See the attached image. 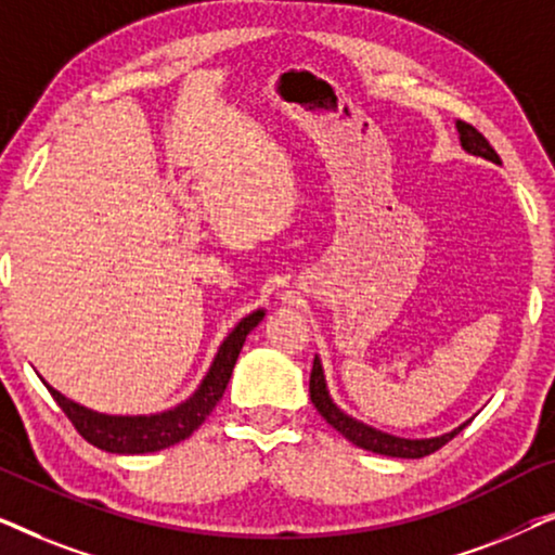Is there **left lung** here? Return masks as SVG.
<instances>
[{
    "mask_svg": "<svg viewBox=\"0 0 555 555\" xmlns=\"http://www.w3.org/2000/svg\"><path fill=\"white\" fill-rule=\"evenodd\" d=\"M457 133H460L462 149H465L467 154L488 158V162H492V164H500V156L495 154V149L490 146L488 139H485L477 128L457 120ZM310 401H313L318 414H321L333 429H338L340 435L348 439V442L361 447V450L384 454V457H404V460L427 457V454L437 452L439 447L450 442L454 435H460V431L469 424V420H467L465 424H460V427H454L452 431H444V435H439V437H424V439L397 437V435H389V431L371 427V424L356 420V416H351V414H346L344 409L333 401L328 384H325L323 363L318 356L313 359V371H310Z\"/></svg>",
    "mask_w": 555,
    "mask_h": 555,
    "instance_id": "obj_1",
    "label": "left lung"
}]
</instances>
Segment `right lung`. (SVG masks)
Wrapping results in <instances>:
<instances>
[{"label":"right lung","mask_w":555,"mask_h":555,"mask_svg":"<svg viewBox=\"0 0 555 555\" xmlns=\"http://www.w3.org/2000/svg\"><path fill=\"white\" fill-rule=\"evenodd\" d=\"M264 318V310L257 308L253 313L242 318V321L230 331V336L222 340L219 351L211 361L207 374H204L202 384L196 386L194 393L181 404L164 409L156 414H103L95 409H88L78 404V401L67 399L65 393L44 382L52 399L57 401V406L67 414V420L73 422V427L80 431V437L90 442L98 450L113 452V454H146L158 452L166 447L181 442V439L192 437L194 429L202 427V422L211 414V409L217 406V401L222 399V393L230 384L232 369L237 363V356L245 346L247 333L257 328Z\"/></svg>","instance_id":"obj_1"}]
</instances>
